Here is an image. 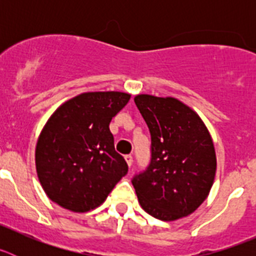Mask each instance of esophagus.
Returning a JSON list of instances; mask_svg holds the SVG:
<instances>
[{
  "instance_id": "34e87169",
  "label": "esophagus",
  "mask_w": 256,
  "mask_h": 256,
  "mask_svg": "<svg viewBox=\"0 0 256 256\" xmlns=\"http://www.w3.org/2000/svg\"><path fill=\"white\" fill-rule=\"evenodd\" d=\"M124 159H126V164L130 165V166H132V164H133V156L132 155H126L124 156Z\"/></svg>"
}]
</instances>
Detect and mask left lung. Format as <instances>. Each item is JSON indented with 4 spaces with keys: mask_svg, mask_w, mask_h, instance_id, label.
Instances as JSON below:
<instances>
[{
    "mask_svg": "<svg viewBox=\"0 0 256 256\" xmlns=\"http://www.w3.org/2000/svg\"><path fill=\"white\" fill-rule=\"evenodd\" d=\"M134 102L151 134V162L132 184L142 209L160 220L195 212L209 195L216 150L204 122L173 97L138 94Z\"/></svg>",
    "mask_w": 256,
    "mask_h": 256,
    "instance_id": "left-lung-1",
    "label": "left lung"
}]
</instances>
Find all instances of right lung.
I'll return each instance as SVG.
<instances>
[{
	"mask_svg": "<svg viewBox=\"0 0 256 256\" xmlns=\"http://www.w3.org/2000/svg\"><path fill=\"white\" fill-rule=\"evenodd\" d=\"M130 98L124 92H87L51 115L38 137L36 168L54 202L72 212H90L128 173L108 124Z\"/></svg>",
	"mask_w": 256,
	"mask_h": 256,
	"instance_id": "add662e5",
	"label": "right lung"
}]
</instances>
